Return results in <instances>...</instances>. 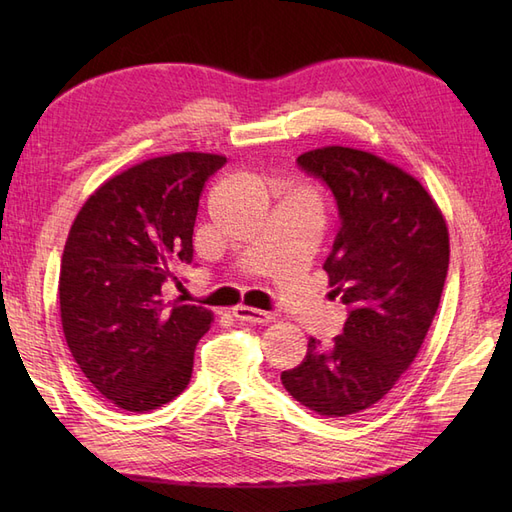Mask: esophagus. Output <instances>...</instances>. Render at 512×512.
I'll use <instances>...</instances> for the list:
<instances>
[{"mask_svg": "<svg viewBox=\"0 0 512 512\" xmlns=\"http://www.w3.org/2000/svg\"><path fill=\"white\" fill-rule=\"evenodd\" d=\"M232 314H235V318H239V320L254 322V324H267L275 318L271 312H262V309L247 307V305H237L235 309H232Z\"/></svg>", "mask_w": 512, "mask_h": 512, "instance_id": "esophagus-1", "label": "esophagus"}]
</instances>
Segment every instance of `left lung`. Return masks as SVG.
<instances>
[{"instance_id":"left-lung-1","label":"left lung","mask_w":512,"mask_h":512,"mask_svg":"<svg viewBox=\"0 0 512 512\" xmlns=\"http://www.w3.org/2000/svg\"><path fill=\"white\" fill-rule=\"evenodd\" d=\"M297 162L337 200L342 226L324 271L350 314L331 346L309 337L282 384L309 410L348 416L378 404L421 350L448 271V226L421 181L374 153L329 145Z\"/></svg>"}]
</instances>
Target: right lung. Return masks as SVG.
I'll return each instance as SVG.
<instances>
[{"instance_id": "obj_1", "label": "right lung", "mask_w": 512, "mask_h": 512, "mask_svg": "<svg viewBox=\"0 0 512 512\" xmlns=\"http://www.w3.org/2000/svg\"><path fill=\"white\" fill-rule=\"evenodd\" d=\"M226 156L179 151L138 162L91 194L59 271L66 344L100 395L128 412L173 401L192 378L211 312L166 303L170 267L192 262L198 198Z\"/></svg>"}]
</instances>
